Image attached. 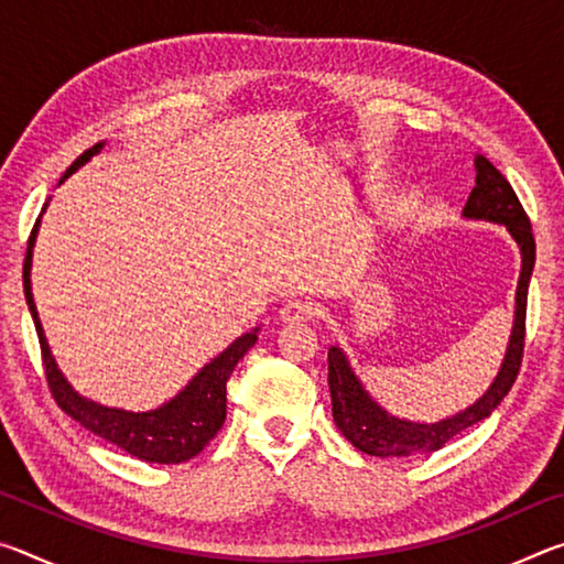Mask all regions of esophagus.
<instances>
[{"label":"esophagus","instance_id":"obj_1","mask_svg":"<svg viewBox=\"0 0 564 564\" xmlns=\"http://www.w3.org/2000/svg\"><path fill=\"white\" fill-rule=\"evenodd\" d=\"M316 316H318L316 303L308 299H293L289 303H283L281 308V318L285 323H305V321H313Z\"/></svg>","mask_w":564,"mask_h":564}]
</instances>
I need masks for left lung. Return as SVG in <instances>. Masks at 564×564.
Segmentation results:
<instances>
[{
  "mask_svg": "<svg viewBox=\"0 0 564 564\" xmlns=\"http://www.w3.org/2000/svg\"><path fill=\"white\" fill-rule=\"evenodd\" d=\"M475 188L465 204L467 218H485V221L508 226L522 253V271L518 283V299H514V326L508 346V356L500 368L498 378L475 405L465 413H457L441 423H410L388 415L376 400L362 390L360 380L352 373L346 356L340 348L330 346L328 350V386L333 400V420L346 441L358 447L360 453L376 457H410V455H431L451 443L467 427L488 417L500 400L508 395L514 378L520 373L522 352H524V318H528V289L534 265V236L530 218L524 214L518 194H514L510 181L505 178L482 154L475 159Z\"/></svg>",
  "mask_w": 564,
  "mask_h": 564,
  "instance_id": "obj_1",
  "label": "left lung"
}]
</instances>
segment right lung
Returning <instances> with one entry per match:
<instances>
[{
	"mask_svg": "<svg viewBox=\"0 0 564 564\" xmlns=\"http://www.w3.org/2000/svg\"><path fill=\"white\" fill-rule=\"evenodd\" d=\"M99 149L101 144L84 151V154L76 159L69 169H66V176L79 169L84 161H89ZM36 228H40V218H36V224L30 234V241H26L22 279H24L26 305H30L36 336H40L44 376H46V383H50L56 405H59L66 415L74 417L76 423L87 427V431L121 447V451H127L129 455L139 457V460L176 465L196 457L224 427L226 383L234 373L236 362L246 356V350L251 348L256 340H259L256 330L243 333L241 338H236L231 346L221 352V356L214 358L208 366H204L202 373H196V378L191 380V383L181 390L174 400H171V403L151 410V413H127V410L104 408V405L91 403V400L74 393L72 386L66 383L64 376L59 373V368H56V362L50 352V346H46L40 316H36V305L32 299V283H30Z\"/></svg>",
	"mask_w": 564,
	"mask_h": 564,
	"instance_id": "obj_1",
	"label": "right lung"
}]
</instances>
